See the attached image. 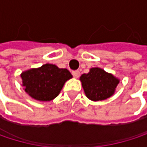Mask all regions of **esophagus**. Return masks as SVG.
Listing matches in <instances>:
<instances>
[{
	"label": "esophagus",
	"instance_id": "obj_1",
	"mask_svg": "<svg viewBox=\"0 0 147 147\" xmlns=\"http://www.w3.org/2000/svg\"><path fill=\"white\" fill-rule=\"evenodd\" d=\"M72 75H73L75 78H77L79 76V75H80V72L78 71H72Z\"/></svg>",
	"mask_w": 147,
	"mask_h": 147
}]
</instances>
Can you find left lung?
Here are the masks:
<instances>
[{"label": "left lung", "instance_id": "obj_1", "mask_svg": "<svg viewBox=\"0 0 147 147\" xmlns=\"http://www.w3.org/2000/svg\"><path fill=\"white\" fill-rule=\"evenodd\" d=\"M86 96L94 101L111 97L119 83V80L100 68H92L88 74L80 77Z\"/></svg>", "mask_w": 147, "mask_h": 147}]
</instances>
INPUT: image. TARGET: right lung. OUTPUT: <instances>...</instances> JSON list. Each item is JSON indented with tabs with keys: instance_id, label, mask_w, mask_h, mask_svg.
Listing matches in <instances>:
<instances>
[{
	"instance_id": "add662e5",
	"label": "right lung",
	"mask_w": 147,
	"mask_h": 147,
	"mask_svg": "<svg viewBox=\"0 0 147 147\" xmlns=\"http://www.w3.org/2000/svg\"><path fill=\"white\" fill-rule=\"evenodd\" d=\"M71 77L68 70L59 69L51 64H46L40 68L31 69L21 74L25 92L40 101H50L56 98L65 82Z\"/></svg>"
}]
</instances>
